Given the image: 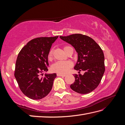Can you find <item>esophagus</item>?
Here are the masks:
<instances>
[{"label":"esophagus","mask_w":125,"mask_h":125,"mask_svg":"<svg viewBox=\"0 0 125 125\" xmlns=\"http://www.w3.org/2000/svg\"><path fill=\"white\" fill-rule=\"evenodd\" d=\"M57 76H61V77H64L65 76V75H63V74H61V73H57Z\"/></svg>","instance_id":"1"}]
</instances>
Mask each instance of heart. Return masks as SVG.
Here are the masks:
<instances>
[{"mask_svg": "<svg viewBox=\"0 0 125 125\" xmlns=\"http://www.w3.org/2000/svg\"><path fill=\"white\" fill-rule=\"evenodd\" d=\"M69 46H64V50L67 49ZM53 52L52 50H50L49 52L48 55V60H51L52 57ZM73 64L71 62L69 61H57L54 63L52 66V70L53 72L57 73H58L61 74H64L68 72L70 68L72 67Z\"/></svg>", "mask_w": 125, "mask_h": 125, "instance_id": "1", "label": "heart"}]
</instances>
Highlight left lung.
<instances>
[{
  "label": "left lung",
  "instance_id": "8db88e82",
  "mask_svg": "<svg viewBox=\"0 0 125 125\" xmlns=\"http://www.w3.org/2000/svg\"><path fill=\"white\" fill-rule=\"evenodd\" d=\"M60 38L72 45L78 53V61L74 69L85 71L83 75H73L75 81L71 84V89L81 94L94 91L99 85L105 70L104 55L102 48L94 39L81 34L60 36Z\"/></svg>",
  "mask_w": 125,
  "mask_h": 125
}]
</instances>
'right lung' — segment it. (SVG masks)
<instances>
[{"label": "right lung", "instance_id": "add662e5", "mask_svg": "<svg viewBox=\"0 0 125 125\" xmlns=\"http://www.w3.org/2000/svg\"><path fill=\"white\" fill-rule=\"evenodd\" d=\"M58 37L32 39L18 55L14 76L21 91L31 99H42L48 94L52 89L56 74H46L43 77L41 75L48 70V55L52 44Z\"/></svg>", "mask_w": 125, "mask_h": 125}]
</instances>
